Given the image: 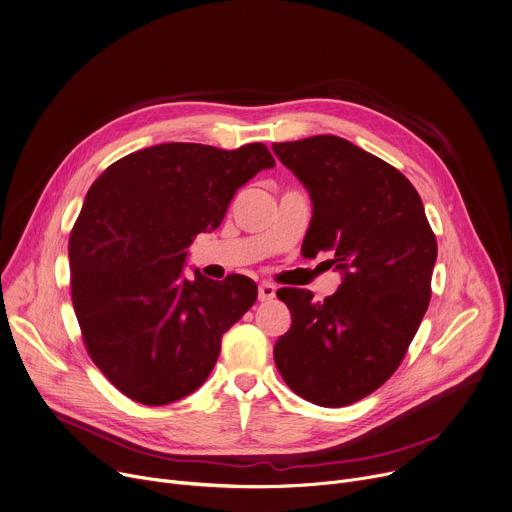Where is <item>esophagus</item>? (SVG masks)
Segmentation results:
<instances>
[{
    "mask_svg": "<svg viewBox=\"0 0 512 512\" xmlns=\"http://www.w3.org/2000/svg\"><path fill=\"white\" fill-rule=\"evenodd\" d=\"M275 298V286L269 282L259 284V302H269Z\"/></svg>",
    "mask_w": 512,
    "mask_h": 512,
    "instance_id": "34e87169",
    "label": "esophagus"
}]
</instances>
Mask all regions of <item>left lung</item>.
Returning <instances> with one entry per match:
<instances>
[{
    "instance_id": "8db88e82",
    "label": "left lung",
    "mask_w": 512,
    "mask_h": 512,
    "mask_svg": "<svg viewBox=\"0 0 512 512\" xmlns=\"http://www.w3.org/2000/svg\"><path fill=\"white\" fill-rule=\"evenodd\" d=\"M271 149L310 192L302 255L327 251L343 273L322 302L308 290H277L292 327L273 359L304 400L347 406L378 390L404 359L429 308L437 239L414 185L345 138L318 134Z\"/></svg>"
}]
</instances>
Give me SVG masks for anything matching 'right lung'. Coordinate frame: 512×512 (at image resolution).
I'll use <instances>...</instances> for the list:
<instances>
[{"mask_svg": "<svg viewBox=\"0 0 512 512\" xmlns=\"http://www.w3.org/2000/svg\"><path fill=\"white\" fill-rule=\"evenodd\" d=\"M273 165L261 143H165L118 159L89 188L69 239L71 298L91 361L130 400L161 406L198 390L222 335L255 304L247 275L212 282L196 269L188 280L183 263Z\"/></svg>", "mask_w": 512, "mask_h": 512, "instance_id": "right-lung-1", "label": "right lung"}]
</instances>
